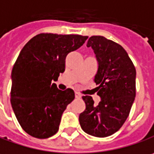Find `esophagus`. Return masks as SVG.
<instances>
[{
    "mask_svg": "<svg viewBox=\"0 0 154 154\" xmlns=\"http://www.w3.org/2000/svg\"><path fill=\"white\" fill-rule=\"evenodd\" d=\"M75 97H76V98H80V97H81V95H80L79 93H77V92H75Z\"/></svg>",
    "mask_w": 154,
    "mask_h": 154,
    "instance_id": "esophagus-1",
    "label": "esophagus"
}]
</instances>
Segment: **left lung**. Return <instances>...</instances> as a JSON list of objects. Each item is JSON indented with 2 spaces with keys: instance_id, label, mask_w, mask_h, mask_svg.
Segmentation results:
<instances>
[{
  "instance_id": "8db88e82",
  "label": "left lung",
  "mask_w": 154,
  "mask_h": 154,
  "mask_svg": "<svg viewBox=\"0 0 154 154\" xmlns=\"http://www.w3.org/2000/svg\"><path fill=\"white\" fill-rule=\"evenodd\" d=\"M98 62L94 81L97 95L94 104L91 96H83L85 110L79 115V123L86 133L104 138L118 131L129 116L136 96V69L121 45L101 35L89 38Z\"/></svg>"
}]
</instances>
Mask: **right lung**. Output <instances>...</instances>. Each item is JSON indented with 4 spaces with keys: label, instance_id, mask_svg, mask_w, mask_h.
Segmentation results:
<instances>
[{
    "label": "right lung",
    "instance_id": "right-lung-1",
    "mask_svg": "<svg viewBox=\"0 0 154 154\" xmlns=\"http://www.w3.org/2000/svg\"><path fill=\"white\" fill-rule=\"evenodd\" d=\"M87 38L42 33L21 50L12 69L10 102L20 125L32 137L47 139L58 131L62 114L75 93L69 88L60 91L52 81L64 71L67 55Z\"/></svg>",
    "mask_w": 154,
    "mask_h": 154
}]
</instances>
